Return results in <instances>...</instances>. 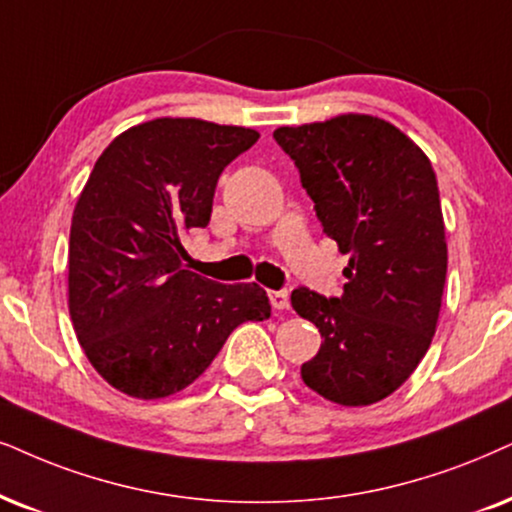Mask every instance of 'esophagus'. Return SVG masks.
Masks as SVG:
<instances>
[{"label": "esophagus", "instance_id": "34e87169", "mask_svg": "<svg viewBox=\"0 0 512 512\" xmlns=\"http://www.w3.org/2000/svg\"><path fill=\"white\" fill-rule=\"evenodd\" d=\"M269 302L274 309H286L290 304V293L288 290H269Z\"/></svg>", "mask_w": 512, "mask_h": 512}]
</instances>
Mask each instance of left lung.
Returning a JSON list of instances; mask_svg holds the SVG:
<instances>
[{
    "label": "left lung",
    "mask_w": 512,
    "mask_h": 512,
    "mask_svg": "<svg viewBox=\"0 0 512 512\" xmlns=\"http://www.w3.org/2000/svg\"><path fill=\"white\" fill-rule=\"evenodd\" d=\"M323 234L349 255L340 297L295 288L293 309L321 333L304 385L342 406L385 399L435 335L446 281L444 219L428 155L373 115L278 127Z\"/></svg>",
    "instance_id": "obj_1"
}]
</instances>
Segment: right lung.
I'll return each mask as SVG.
<instances>
[{
	"mask_svg": "<svg viewBox=\"0 0 512 512\" xmlns=\"http://www.w3.org/2000/svg\"><path fill=\"white\" fill-rule=\"evenodd\" d=\"M257 139L255 129L160 118L96 160L70 226L68 304L84 354L115 390L170 397L236 326L269 319L257 283L224 286L181 262V236L210 222L219 174Z\"/></svg>",
	"mask_w": 512,
	"mask_h": 512,
	"instance_id": "right-lung-1",
	"label": "right lung"
}]
</instances>
